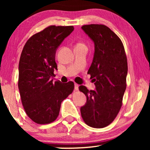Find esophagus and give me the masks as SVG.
Here are the masks:
<instances>
[{"label": "esophagus", "mask_w": 150, "mask_h": 150, "mask_svg": "<svg viewBox=\"0 0 150 150\" xmlns=\"http://www.w3.org/2000/svg\"><path fill=\"white\" fill-rule=\"evenodd\" d=\"M79 85L77 84V83H75V89L76 91H77L79 89Z\"/></svg>", "instance_id": "esophagus-1"}]
</instances>
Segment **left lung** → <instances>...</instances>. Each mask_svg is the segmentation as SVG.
<instances>
[{"instance_id":"obj_1","label":"left lung","mask_w":150,"mask_h":150,"mask_svg":"<svg viewBox=\"0 0 150 150\" xmlns=\"http://www.w3.org/2000/svg\"><path fill=\"white\" fill-rule=\"evenodd\" d=\"M95 45L93 59L88 74L95 85L88 91L83 85L79 90L87 102L81 106V116L88 126L101 128L109 125L117 116L126 88L128 64L124 45L115 32L105 25L81 27Z\"/></svg>"}]
</instances>
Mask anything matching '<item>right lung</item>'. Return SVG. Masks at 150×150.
Segmentation results:
<instances>
[{
  "label": "right lung",
  "mask_w": 150,
  "mask_h": 150,
  "mask_svg": "<svg viewBox=\"0 0 150 150\" xmlns=\"http://www.w3.org/2000/svg\"><path fill=\"white\" fill-rule=\"evenodd\" d=\"M74 30L70 26H50L34 34L22 50L19 62L18 88L27 115L40 124L54 122L61 104L73 92L74 83L51 79L57 69L55 53Z\"/></svg>",
  "instance_id": "add662e5"
}]
</instances>
